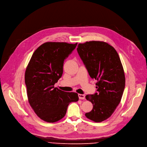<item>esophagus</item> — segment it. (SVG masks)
Segmentation results:
<instances>
[{"label": "esophagus", "mask_w": 147, "mask_h": 147, "mask_svg": "<svg viewBox=\"0 0 147 147\" xmlns=\"http://www.w3.org/2000/svg\"><path fill=\"white\" fill-rule=\"evenodd\" d=\"M78 98L79 99H82V100H84L85 99V96L84 94H78Z\"/></svg>", "instance_id": "obj_1"}]
</instances>
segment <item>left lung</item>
Segmentation results:
<instances>
[{"instance_id": "1", "label": "left lung", "mask_w": 147, "mask_h": 147, "mask_svg": "<svg viewBox=\"0 0 147 147\" xmlns=\"http://www.w3.org/2000/svg\"><path fill=\"white\" fill-rule=\"evenodd\" d=\"M77 50L90 76L97 81V92L86 96L93 108L85 115L102 122L111 117L121 101L125 83L122 63L115 49L104 42L79 43Z\"/></svg>"}]
</instances>
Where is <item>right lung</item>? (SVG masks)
Returning a JSON list of instances; mask_svg holds the SVG:
<instances>
[{
  "label": "right lung",
  "mask_w": 147,
  "mask_h": 147,
  "mask_svg": "<svg viewBox=\"0 0 147 147\" xmlns=\"http://www.w3.org/2000/svg\"><path fill=\"white\" fill-rule=\"evenodd\" d=\"M77 45L45 43L34 51L26 67L24 79L29 102L36 115L46 122L59 121L65 116L69 104L78 100L77 93L54 87L62 76L64 60Z\"/></svg>",
  "instance_id": "add662e5"
}]
</instances>
